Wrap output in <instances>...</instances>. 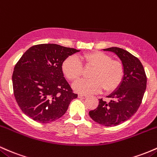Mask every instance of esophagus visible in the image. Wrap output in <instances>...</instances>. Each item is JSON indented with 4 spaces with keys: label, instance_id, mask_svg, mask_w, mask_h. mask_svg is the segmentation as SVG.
Returning <instances> with one entry per match:
<instances>
[{
    "label": "esophagus",
    "instance_id": "34e87169",
    "mask_svg": "<svg viewBox=\"0 0 157 157\" xmlns=\"http://www.w3.org/2000/svg\"><path fill=\"white\" fill-rule=\"evenodd\" d=\"M87 97V96H86V95H82V94L78 95V98H86Z\"/></svg>",
    "mask_w": 157,
    "mask_h": 157
}]
</instances>
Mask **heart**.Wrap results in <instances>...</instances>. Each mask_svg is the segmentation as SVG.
<instances>
[{"mask_svg":"<svg viewBox=\"0 0 157 157\" xmlns=\"http://www.w3.org/2000/svg\"><path fill=\"white\" fill-rule=\"evenodd\" d=\"M81 60L85 67H93L90 79H83L73 84V89L82 94L112 92L120 86L124 78V67L120 61L113 60L110 56L101 51H94L82 56ZM80 60L72 56L62 64V71L71 82H76L83 74V65Z\"/></svg>","mask_w":157,"mask_h":157,"instance_id":"1","label":"heart"}]
</instances>
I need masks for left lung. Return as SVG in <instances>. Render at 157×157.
Returning a JSON list of instances; mask_svg holds the SVG:
<instances>
[{"mask_svg":"<svg viewBox=\"0 0 157 157\" xmlns=\"http://www.w3.org/2000/svg\"><path fill=\"white\" fill-rule=\"evenodd\" d=\"M119 56L124 67V78L118 90L107 96L110 101L98 99V105L89 112L91 119L101 125L117 126L136 113L145 92L147 76L140 61L129 52L119 47H110Z\"/></svg>","mask_w":157,"mask_h":157,"instance_id":"1","label":"left lung"}]
</instances>
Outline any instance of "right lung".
I'll use <instances>...</instances> for the list:
<instances>
[{"label": "right lung", "instance_id": "1", "mask_svg": "<svg viewBox=\"0 0 157 157\" xmlns=\"http://www.w3.org/2000/svg\"><path fill=\"white\" fill-rule=\"evenodd\" d=\"M79 50L56 44L31 47L15 64L13 93L22 112L40 123L61 118L78 95L64 78L62 64Z\"/></svg>", "mask_w": 157, "mask_h": 157}]
</instances>
